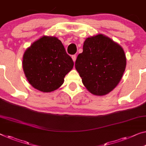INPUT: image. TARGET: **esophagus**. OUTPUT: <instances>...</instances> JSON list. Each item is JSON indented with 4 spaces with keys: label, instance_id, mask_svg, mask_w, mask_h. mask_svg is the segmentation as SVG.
I'll return each mask as SVG.
<instances>
[{
    "label": "esophagus",
    "instance_id": "34e87169",
    "mask_svg": "<svg viewBox=\"0 0 146 146\" xmlns=\"http://www.w3.org/2000/svg\"><path fill=\"white\" fill-rule=\"evenodd\" d=\"M72 59L73 61L75 62L76 60V55H72Z\"/></svg>",
    "mask_w": 146,
    "mask_h": 146
}]
</instances>
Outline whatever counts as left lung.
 Listing matches in <instances>:
<instances>
[{
    "mask_svg": "<svg viewBox=\"0 0 146 146\" xmlns=\"http://www.w3.org/2000/svg\"><path fill=\"white\" fill-rule=\"evenodd\" d=\"M76 69L87 90L104 95L115 88L126 67L123 48L102 35L87 38L83 52L78 55Z\"/></svg>",
    "mask_w": 146,
    "mask_h": 146,
    "instance_id": "1",
    "label": "left lung"
}]
</instances>
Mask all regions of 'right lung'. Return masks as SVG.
<instances>
[{
	"label": "right lung",
	"mask_w": 146,
	"mask_h": 146,
	"mask_svg": "<svg viewBox=\"0 0 146 146\" xmlns=\"http://www.w3.org/2000/svg\"><path fill=\"white\" fill-rule=\"evenodd\" d=\"M73 66L70 56L55 37H42L31 45L23 55V68L29 82L45 93L59 88Z\"/></svg>",
	"instance_id": "right-lung-1"
}]
</instances>
